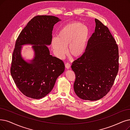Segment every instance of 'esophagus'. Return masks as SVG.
<instances>
[{"label":"esophagus","mask_w":130,"mask_h":130,"mask_svg":"<svg viewBox=\"0 0 130 130\" xmlns=\"http://www.w3.org/2000/svg\"><path fill=\"white\" fill-rule=\"evenodd\" d=\"M65 67L67 69H69L70 68V64L69 63V62H67V63L65 64Z\"/></svg>","instance_id":"34e87169"}]
</instances>
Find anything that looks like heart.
<instances>
[{
    "instance_id": "b5f03b06",
    "label": "heart",
    "mask_w": 130,
    "mask_h": 130,
    "mask_svg": "<svg viewBox=\"0 0 130 130\" xmlns=\"http://www.w3.org/2000/svg\"><path fill=\"white\" fill-rule=\"evenodd\" d=\"M90 35V30L86 25L79 22L67 24L59 31L56 38L52 39L51 44L55 55L63 58L67 53L78 58L86 50Z\"/></svg>"
}]
</instances>
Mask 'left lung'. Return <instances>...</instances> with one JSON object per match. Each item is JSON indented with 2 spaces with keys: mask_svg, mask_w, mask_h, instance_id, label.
<instances>
[{
  "mask_svg": "<svg viewBox=\"0 0 130 130\" xmlns=\"http://www.w3.org/2000/svg\"><path fill=\"white\" fill-rule=\"evenodd\" d=\"M95 31L84 53L71 66L76 79L74 89L82 99L96 101L110 90L119 68L118 48L108 28L95 19Z\"/></svg>",
  "mask_w": 130,
  "mask_h": 130,
  "instance_id": "obj_1",
  "label": "left lung"
}]
</instances>
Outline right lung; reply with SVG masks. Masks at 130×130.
I'll return each instance as SVG.
<instances>
[{
    "mask_svg": "<svg viewBox=\"0 0 130 130\" xmlns=\"http://www.w3.org/2000/svg\"><path fill=\"white\" fill-rule=\"evenodd\" d=\"M60 21L51 15L36 16L22 30L15 43L11 74L19 90L29 98L39 99L47 95L64 71L63 62L50 55L47 46L51 44L54 24ZM24 44L33 45L35 56L30 62L21 55Z\"/></svg>",
    "mask_w": 130,
    "mask_h": 130,
    "instance_id": "right-lung-1",
    "label": "right lung"
}]
</instances>
